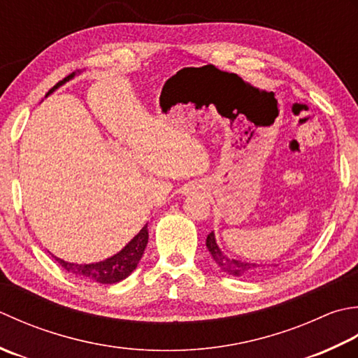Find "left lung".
Masks as SVG:
<instances>
[{"mask_svg":"<svg viewBox=\"0 0 358 358\" xmlns=\"http://www.w3.org/2000/svg\"><path fill=\"white\" fill-rule=\"evenodd\" d=\"M207 249L211 255V258L215 259L217 266L221 267V271L229 273L231 276H236V278H247V276H253V275H259L264 272V266L257 264V262H247V261H241V259H233L227 257L221 249L220 245L216 244V238L215 233L211 231L207 236L206 241ZM275 267V266H273Z\"/></svg>","mask_w":358,"mask_h":358,"instance_id":"1","label":"left lung"}]
</instances>
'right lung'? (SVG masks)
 <instances>
[{"label": "right lung", "instance_id": "right-lung-1", "mask_svg": "<svg viewBox=\"0 0 358 358\" xmlns=\"http://www.w3.org/2000/svg\"><path fill=\"white\" fill-rule=\"evenodd\" d=\"M74 77H76V72H72V74H69L68 77H64L62 82H58L52 90L46 94V97ZM147 244H148V224H145L142 230L138 231L120 252L113 255L111 258H106L99 262H91V264H74V262H68L62 258H57L55 255H52V258L64 268V271L78 276V278L91 280L100 284H114L125 280L127 276H129L136 271L138 261H141L143 257Z\"/></svg>", "mask_w": 358, "mask_h": 358}]
</instances>
